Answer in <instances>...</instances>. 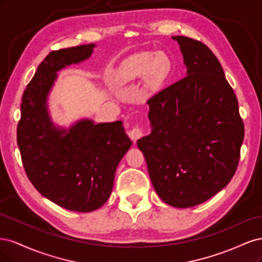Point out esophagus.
I'll return each instance as SVG.
<instances>
[{"instance_id": "esophagus-1", "label": "esophagus", "mask_w": 262, "mask_h": 262, "mask_svg": "<svg viewBox=\"0 0 262 262\" xmlns=\"http://www.w3.org/2000/svg\"><path fill=\"white\" fill-rule=\"evenodd\" d=\"M143 136H144V126L141 125V124L136 125L133 129H131L129 131V137L133 141H137Z\"/></svg>"}]
</instances>
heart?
Returning a JSON list of instances; mask_svg holds the SVG:
<instances>
[{"instance_id":"b5f03b06","label":"heart","mask_w":262,"mask_h":262,"mask_svg":"<svg viewBox=\"0 0 262 262\" xmlns=\"http://www.w3.org/2000/svg\"><path fill=\"white\" fill-rule=\"evenodd\" d=\"M171 70V61L164 52H141L133 55L123 66L121 75L124 78L145 76L148 85H162Z\"/></svg>"}]
</instances>
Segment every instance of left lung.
Listing matches in <instances>:
<instances>
[{
  "instance_id": "obj_1",
  "label": "left lung",
  "mask_w": 262,
  "mask_h": 262,
  "mask_svg": "<svg viewBox=\"0 0 262 262\" xmlns=\"http://www.w3.org/2000/svg\"><path fill=\"white\" fill-rule=\"evenodd\" d=\"M187 75L147 100L149 136L138 140L153 187L171 207L209 200L233 178L244 122L217 58L199 40L172 37Z\"/></svg>"
}]
</instances>
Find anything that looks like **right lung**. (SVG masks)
<instances>
[{
    "label": "right lung",
    "instance_id": "obj_1",
    "mask_svg": "<svg viewBox=\"0 0 262 262\" xmlns=\"http://www.w3.org/2000/svg\"><path fill=\"white\" fill-rule=\"evenodd\" d=\"M95 45L51 51L23 94L17 144L26 175L47 199L70 211L91 212L112 193L119 162L132 142L121 121L94 124L82 120L57 129L47 112V97L57 72L78 63Z\"/></svg>",
    "mask_w": 262,
    "mask_h": 262
}]
</instances>
